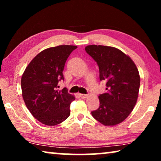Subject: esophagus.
<instances>
[{"label":"esophagus","mask_w":161,"mask_h":161,"mask_svg":"<svg viewBox=\"0 0 161 161\" xmlns=\"http://www.w3.org/2000/svg\"><path fill=\"white\" fill-rule=\"evenodd\" d=\"M79 95H80V97L81 98H82V99H84V98H86L87 97H88V95L84 94H80Z\"/></svg>","instance_id":"34e87169"}]
</instances>
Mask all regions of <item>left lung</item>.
<instances>
[{"label": "left lung", "mask_w": 161, "mask_h": 161, "mask_svg": "<svg viewBox=\"0 0 161 161\" xmlns=\"http://www.w3.org/2000/svg\"><path fill=\"white\" fill-rule=\"evenodd\" d=\"M85 50L97 63L100 81L107 86V92L99 96V107L92 115L104 126H115L129 116L137 102L138 70L130 57L116 47L92 45Z\"/></svg>", "instance_id": "left-lung-1"}]
</instances>
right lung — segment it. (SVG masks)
I'll use <instances>...</instances> for the list:
<instances>
[{
	"instance_id": "right-lung-1",
	"label": "right lung",
	"mask_w": 161,
	"mask_h": 161,
	"mask_svg": "<svg viewBox=\"0 0 161 161\" xmlns=\"http://www.w3.org/2000/svg\"><path fill=\"white\" fill-rule=\"evenodd\" d=\"M77 47L59 45L42 50L30 62L21 78L22 95L35 119L47 126H55L70 115V103L75 99L65 88L58 90L64 80L68 57Z\"/></svg>"
}]
</instances>
